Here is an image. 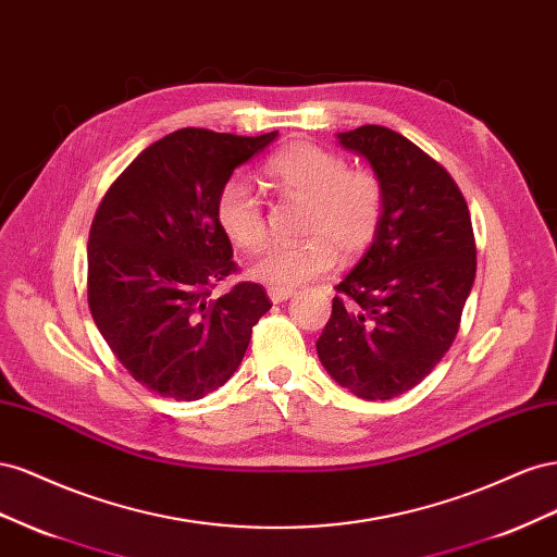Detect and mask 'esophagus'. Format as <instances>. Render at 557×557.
<instances>
[{"label":"esophagus","mask_w":557,"mask_h":557,"mask_svg":"<svg viewBox=\"0 0 557 557\" xmlns=\"http://www.w3.org/2000/svg\"><path fill=\"white\" fill-rule=\"evenodd\" d=\"M294 294H296V289H292V287H270L268 289V296L273 304H284V300H289Z\"/></svg>","instance_id":"esophagus-1"}]
</instances>
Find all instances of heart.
Masks as SVG:
<instances>
[{"label": "heart", "instance_id": "obj_1", "mask_svg": "<svg viewBox=\"0 0 557 557\" xmlns=\"http://www.w3.org/2000/svg\"><path fill=\"white\" fill-rule=\"evenodd\" d=\"M265 177L292 198L306 200V240L270 245L249 265V275L273 287H296L326 273L338 259L367 251L385 216V186L371 170H349L343 156L317 145H294L268 158ZM216 224L240 249L265 243V216L259 198L243 180L221 186Z\"/></svg>", "mask_w": 557, "mask_h": 557}]
</instances>
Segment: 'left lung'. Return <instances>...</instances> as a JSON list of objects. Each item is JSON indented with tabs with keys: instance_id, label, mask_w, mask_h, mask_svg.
<instances>
[{
	"instance_id": "left-lung-1",
	"label": "left lung",
	"mask_w": 557,
	"mask_h": 557,
	"mask_svg": "<svg viewBox=\"0 0 557 557\" xmlns=\"http://www.w3.org/2000/svg\"><path fill=\"white\" fill-rule=\"evenodd\" d=\"M385 186L375 240L338 284L317 341L322 367L359 399L416 387L448 352L475 277L467 200L450 174L383 125L338 133Z\"/></svg>"
}]
</instances>
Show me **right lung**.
<instances>
[{
	"label": "right lung",
	"instance_id": "1",
	"mask_svg": "<svg viewBox=\"0 0 557 557\" xmlns=\"http://www.w3.org/2000/svg\"><path fill=\"white\" fill-rule=\"evenodd\" d=\"M277 133L240 137L182 128L153 141L111 184L88 237V308L139 385L196 401L237 371L270 310L261 284L237 282L214 205L235 168Z\"/></svg>",
	"mask_w": 557,
	"mask_h": 557
}]
</instances>
